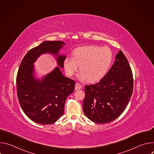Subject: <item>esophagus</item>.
<instances>
[{
	"instance_id": "34e87169",
	"label": "esophagus",
	"mask_w": 154,
	"mask_h": 154,
	"mask_svg": "<svg viewBox=\"0 0 154 154\" xmlns=\"http://www.w3.org/2000/svg\"><path fill=\"white\" fill-rule=\"evenodd\" d=\"M82 88V85H80L79 83H76L75 85V90H79Z\"/></svg>"
}]
</instances>
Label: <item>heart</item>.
Returning a JSON list of instances; mask_svg holds the SVG:
<instances>
[{"label": "heart", "instance_id": "obj_1", "mask_svg": "<svg viewBox=\"0 0 154 154\" xmlns=\"http://www.w3.org/2000/svg\"><path fill=\"white\" fill-rule=\"evenodd\" d=\"M113 54L108 47L96 46L79 47L72 52V57H66L63 66L67 75L72 76L79 69L81 72L79 79L94 82L101 79L106 74L112 63Z\"/></svg>", "mask_w": 154, "mask_h": 154}]
</instances>
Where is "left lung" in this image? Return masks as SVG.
<instances>
[{"mask_svg":"<svg viewBox=\"0 0 154 154\" xmlns=\"http://www.w3.org/2000/svg\"><path fill=\"white\" fill-rule=\"evenodd\" d=\"M132 72L121 51L106 74L98 83L85 86L83 109L91 121L104 124L118 118L124 111L133 93Z\"/></svg>","mask_w":154,"mask_h":154,"instance_id":"obj_1","label":"left lung"}]
</instances>
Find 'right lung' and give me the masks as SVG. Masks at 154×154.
I'll use <instances>...</instances> for the list:
<instances>
[{"label":"right lung","instance_id":"add662e5","mask_svg":"<svg viewBox=\"0 0 154 154\" xmlns=\"http://www.w3.org/2000/svg\"><path fill=\"white\" fill-rule=\"evenodd\" d=\"M64 45L61 41H46L30 49L21 61L16 77L17 94L24 113L33 122L51 124L63 115L65 101L75 88L74 80L64 77L56 67L41 80L35 77L33 63L42 54L55 55L63 68L66 55H58Z\"/></svg>","mask_w":154,"mask_h":154}]
</instances>
